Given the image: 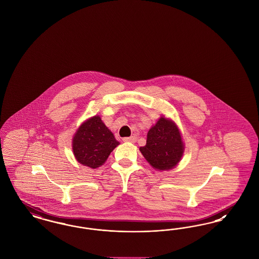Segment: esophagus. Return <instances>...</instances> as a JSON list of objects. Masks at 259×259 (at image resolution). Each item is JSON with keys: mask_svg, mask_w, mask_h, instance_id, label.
Returning a JSON list of instances; mask_svg holds the SVG:
<instances>
[{"mask_svg": "<svg viewBox=\"0 0 259 259\" xmlns=\"http://www.w3.org/2000/svg\"><path fill=\"white\" fill-rule=\"evenodd\" d=\"M122 140H123V142L135 143L136 141H137V138H136L135 136H131V137H126V138H123Z\"/></svg>", "mask_w": 259, "mask_h": 259, "instance_id": "obj_1", "label": "esophagus"}]
</instances>
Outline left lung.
Returning a JSON list of instances; mask_svg holds the SVG:
<instances>
[{
  "instance_id": "left-lung-1",
  "label": "left lung",
  "mask_w": 259,
  "mask_h": 259,
  "mask_svg": "<svg viewBox=\"0 0 259 259\" xmlns=\"http://www.w3.org/2000/svg\"><path fill=\"white\" fill-rule=\"evenodd\" d=\"M184 143L178 127L161 117L148 131L147 145L140 150L148 163L157 170H170L181 160Z\"/></svg>"
}]
</instances>
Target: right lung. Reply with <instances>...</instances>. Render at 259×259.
Returning a JSON list of instances; mask_svg holds the SVG:
<instances>
[{"mask_svg": "<svg viewBox=\"0 0 259 259\" xmlns=\"http://www.w3.org/2000/svg\"><path fill=\"white\" fill-rule=\"evenodd\" d=\"M118 145L113 134L96 115L78 128L73 140V150L80 164L95 169L105 163Z\"/></svg>", "mask_w": 259, "mask_h": 259, "instance_id": "obj_1", "label": "right lung"}]
</instances>
